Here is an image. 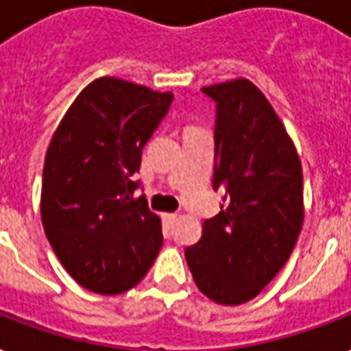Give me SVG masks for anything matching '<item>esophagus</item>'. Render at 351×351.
<instances>
[{
    "label": "esophagus",
    "instance_id": "esophagus-1",
    "mask_svg": "<svg viewBox=\"0 0 351 351\" xmlns=\"http://www.w3.org/2000/svg\"><path fill=\"white\" fill-rule=\"evenodd\" d=\"M162 218V221H165V223L167 225H172L173 221H176V218H178V214H173V213H165L161 216Z\"/></svg>",
    "mask_w": 351,
    "mask_h": 351
}]
</instances>
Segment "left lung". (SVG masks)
I'll return each mask as SVG.
<instances>
[{
    "mask_svg": "<svg viewBox=\"0 0 351 351\" xmlns=\"http://www.w3.org/2000/svg\"><path fill=\"white\" fill-rule=\"evenodd\" d=\"M216 104L214 190L219 213L184 256L218 304L251 300L284 267L304 221L300 159L262 91L245 78L201 89Z\"/></svg>",
    "mask_w": 351,
    "mask_h": 351,
    "instance_id": "8db88e82",
    "label": "left lung"
}]
</instances>
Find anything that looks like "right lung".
Segmentation results:
<instances>
[{
    "instance_id": "add662e5",
    "label": "right lung",
    "mask_w": 351,
    "mask_h": 351,
    "mask_svg": "<svg viewBox=\"0 0 351 351\" xmlns=\"http://www.w3.org/2000/svg\"><path fill=\"white\" fill-rule=\"evenodd\" d=\"M173 95L99 78L67 110L45 154L42 221L65 271L89 291L119 295L145 278L162 245L135 173Z\"/></svg>"
}]
</instances>
